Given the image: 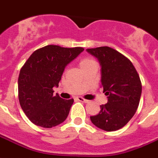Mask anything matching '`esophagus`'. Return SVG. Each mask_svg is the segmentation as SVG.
I'll use <instances>...</instances> for the list:
<instances>
[{
    "mask_svg": "<svg viewBox=\"0 0 158 158\" xmlns=\"http://www.w3.org/2000/svg\"><path fill=\"white\" fill-rule=\"evenodd\" d=\"M77 100L80 101V102H85V103L89 102L88 100H86V99L83 98V97H77Z\"/></svg>",
    "mask_w": 158,
    "mask_h": 158,
    "instance_id": "34e87169",
    "label": "esophagus"
}]
</instances>
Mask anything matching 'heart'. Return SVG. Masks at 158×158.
<instances>
[{"label": "heart", "mask_w": 158, "mask_h": 158, "mask_svg": "<svg viewBox=\"0 0 158 158\" xmlns=\"http://www.w3.org/2000/svg\"><path fill=\"white\" fill-rule=\"evenodd\" d=\"M95 62L93 60H92V58H89V57H84L81 58L80 60V62H79V66H80L81 68H84V67H86L90 64L93 63Z\"/></svg>", "instance_id": "obj_1"}]
</instances>
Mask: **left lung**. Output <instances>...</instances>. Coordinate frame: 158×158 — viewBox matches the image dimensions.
I'll return each mask as SVG.
<instances>
[{"label": "left lung", "instance_id": "obj_1", "mask_svg": "<svg viewBox=\"0 0 158 158\" xmlns=\"http://www.w3.org/2000/svg\"><path fill=\"white\" fill-rule=\"evenodd\" d=\"M102 66V86L108 101L96 116L90 117L104 131L122 128L132 118L139 105L142 82L133 64L122 53L109 47L88 48Z\"/></svg>", "mask_w": 158, "mask_h": 158}]
</instances>
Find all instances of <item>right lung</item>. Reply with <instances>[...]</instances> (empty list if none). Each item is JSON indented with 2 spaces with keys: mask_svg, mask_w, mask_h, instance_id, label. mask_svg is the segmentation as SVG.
Wrapping results in <instances>:
<instances>
[{
  "mask_svg": "<svg viewBox=\"0 0 158 158\" xmlns=\"http://www.w3.org/2000/svg\"><path fill=\"white\" fill-rule=\"evenodd\" d=\"M83 47H61L48 45L35 50L21 68L18 98L21 108L35 125L51 128L62 123L69 114L74 100L53 95L65 67Z\"/></svg>",
  "mask_w": 158,
  "mask_h": 158,
  "instance_id": "obj_1",
  "label": "right lung"
}]
</instances>
